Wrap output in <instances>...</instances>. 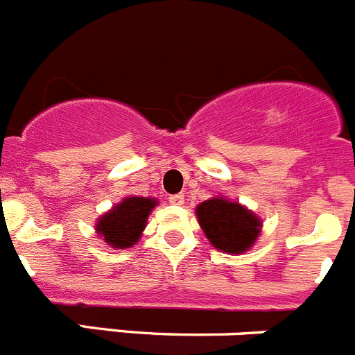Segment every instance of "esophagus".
<instances>
[{
	"mask_svg": "<svg viewBox=\"0 0 355 355\" xmlns=\"http://www.w3.org/2000/svg\"><path fill=\"white\" fill-rule=\"evenodd\" d=\"M168 202L174 204V206H183L184 204V195L183 193H175L168 197Z\"/></svg>",
	"mask_w": 355,
	"mask_h": 355,
	"instance_id": "1",
	"label": "esophagus"
}]
</instances>
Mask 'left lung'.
Wrapping results in <instances>:
<instances>
[{"label":"left lung","instance_id":"left-lung-1","mask_svg":"<svg viewBox=\"0 0 355 355\" xmlns=\"http://www.w3.org/2000/svg\"><path fill=\"white\" fill-rule=\"evenodd\" d=\"M207 241L223 253L239 255L252 248L262 232V220L243 204L216 195L195 207Z\"/></svg>","mask_w":355,"mask_h":355}]
</instances>
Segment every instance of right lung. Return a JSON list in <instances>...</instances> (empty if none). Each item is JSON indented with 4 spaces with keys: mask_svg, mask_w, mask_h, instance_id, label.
<instances>
[{
    "mask_svg": "<svg viewBox=\"0 0 355 355\" xmlns=\"http://www.w3.org/2000/svg\"><path fill=\"white\" fill-rule=\"evenodd\" d=\"M156 206H158V199L155 197L128 195L96 220V234L110 248H132L141 239L149 214Z\"/></svg>",
    "mask_w": 355,
    "mask_h": 355,
    "instance_id": "1",
    "label": "right lung"
}]
</instances>
